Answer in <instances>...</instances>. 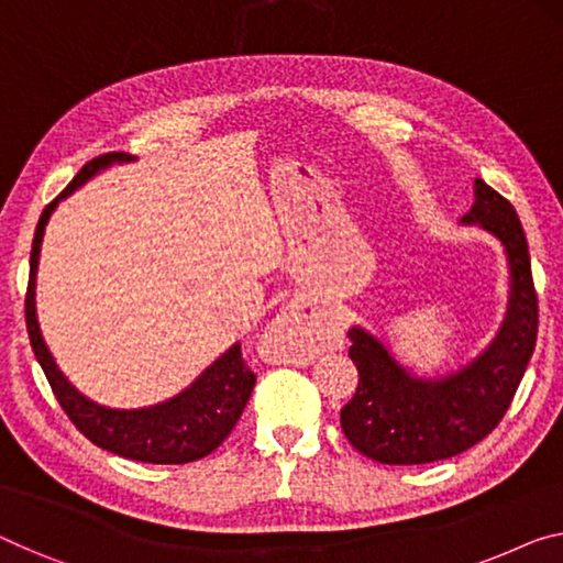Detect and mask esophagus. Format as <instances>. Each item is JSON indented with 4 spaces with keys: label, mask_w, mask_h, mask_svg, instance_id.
I'll use <instances>...</instances> for the list:
<instances>
[{
    "label": "esophagus",
    "mask_w": 563,
    "mask_h": 563,
    "mask_svg": "<svg viewBox=\"0 0 563 563\" xmlns=\"http://www.w3.org/2000/svg\"><path fill=\"white\" fill-rule=\"evenodd\" d=\"M273 346H278L280 354L288 362H308L318 349L321 341V331L313 321H308V316L298 313V310H283L267 329Z\"/></svg>",
    "instance_id": "1"
}]
</instances>
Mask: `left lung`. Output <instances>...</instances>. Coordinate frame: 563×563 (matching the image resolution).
<instances>
[{
  "mask_svg": "<svg viewBox=\"0 0 563 563\" xmlns=\"http://www.w3.org/2000/svg\"><path fill=\"white\" fill-rule=\"evenodd\" d=\"M463 224H481L506 247L510 267L506 321L481 356L440 379L409 374L362 325L349 331V356L358 368V387L341 409V427L349 442L376 463H434L488 438L508 412L533 356L539 296L514 205L475 179V201Z\"/></svg>",
  "mask_w": 563,
  "mask_h": 563,
  "instance_id": "1",
  "label": "left lung"
}]
</instances>
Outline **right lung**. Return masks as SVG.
Instances as JSON below:
<instances>
[{
	"mask_svg": "<svg viewBox=\"0 0 563 563\" xmlns=\"http://www.w3.org/2000/svg\"><path fill=\"white\" fill-rule=\"evenodd\" d=\"M115 162H131L129 154L113 151L88 162L75 174V179L67 184L60 197H55L42 209L35 240H32L30 253V283L27 296H24V321L35 358L45 372L53 394L60 401L70 422L86 434V438L113 455L139 460L151 465H184L195 460L207 457L209 452L220 448L228 440L232 427L245 409L250 394L255 387V374L242 358L240 343H234L230 351L217 358L189 389L176 394L174 399L162 401L156 407L146 409H108L73 387L57 368L53 354H49L45 341H42L37 310H35V278H37V260L42 234L49 214L55 212L57 201L73 195L80 184H86L90 176Z\"/></svg>",
	"mask_w": 563,
	"mask_h": 563,
	"instance_id": "add662e5",
	"label": "right lung"
}]
</instances>
